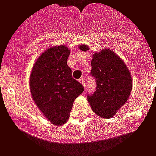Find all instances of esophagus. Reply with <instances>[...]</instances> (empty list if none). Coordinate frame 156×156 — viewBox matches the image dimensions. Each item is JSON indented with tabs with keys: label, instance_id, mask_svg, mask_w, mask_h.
<instances>
[{
	"label": "esophagus",
	"instance_id": "obj_1",
	"mask_svg": "<svg viewBox=\"0 0 156 156\" xmlns=\"http://www.w3.org/2000/svg\"><path fill=\"white\" fill-rule=\"evenodd\" d=\"M79 82H80V83H81L83 85L84 87H86V82H85L84 78H80V79H79Z\"/></svg>",
	"mask_w": 156,
	"mask_h": 156
}]
</instances>
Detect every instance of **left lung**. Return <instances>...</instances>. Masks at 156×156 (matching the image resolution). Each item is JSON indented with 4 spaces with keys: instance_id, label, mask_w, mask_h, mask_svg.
<instances>
[{
    "instance_id": "8db88e82",
    "label": "left lung",
    "mask_w": 156,
    "mask_h": 156,
    "mask_svg": "<svg viewBox=\"0 0 156 156\" xmlns=\"http://www.w3.org/2000/svg\"><path fill=\"white\" fill-rule=\"evenodd\" d=\"M79 48L88 50L85 45ZM91 66L90 75L96 88L94 93H88V100L96 115L109 119L128 100L132 89L131 75L124 62L109 49L94 54Z\"/></svg>"
}]
</instances>
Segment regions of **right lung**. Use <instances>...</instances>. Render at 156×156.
Returning <instances> with one entry per match:
<instances>
[{
    "label": "right lung",
    "instance_id": "obj_1",
    "mask_svg": "<svg viewBox=\"0 0 156 156\" xmlns=\"http://www.w3.org/2000/svg\"><path fill=\"white\" fill-rule=\"evenodd\" d=\"M69 54L64 46L49 48L37 60L30 77L33 100L48 120L56 125L68 121L73 102L84 90L72 76L67 63Z\"/></svg>",
    "mask_w": 156,
    "mask_h": 156
}]
</instances>
